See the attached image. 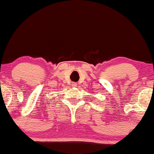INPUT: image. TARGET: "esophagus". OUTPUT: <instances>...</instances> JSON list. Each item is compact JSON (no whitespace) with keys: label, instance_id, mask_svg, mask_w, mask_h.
I'll use <instances>...</instances> for the list:
<instances>
[{"label":"esophagus","instance_id":"34e87169","mask_svg":"<svg viewBox=\"0 0 154 154\" xmlns=\"http://www.w3.org/2000/svg\"><path fill=\"white\" fill-rule=\"evenodd\" d=\"M72 85L73 86L74 88H75V87H77V84L76 82H72Z\"/></svg>","mask_w":154,"mask_h":154}]
</instances>
